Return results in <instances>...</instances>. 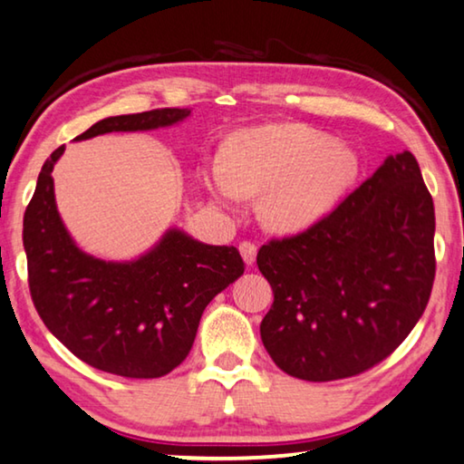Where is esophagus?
I'll use <instances>...</instances> for the list:
<instances>
[{"instance_id":"1","label":"esophagus","mask_w":464,"mask_h":464,"mask_svg":"<svg viewBox=\"0 0 464 464\" xmlns=\"http://www.w3.org/2000/svg\"><path fill=\"white\" fill-rule=\"evenodd\" d=\"M238 248H240V255L246 265H253L256 261V246L253 245V242H240Z\"/></svg>"}]
</instances>
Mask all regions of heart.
<instances>
[{"instance_id": "obj_1", "label": "heart", "mask_w": 464, "mask_h": 464, "mask_svg": "<svg viewBox=\"0 0 464 464\" xmlns=\"http://www.w3.org/2000/svg\"><path fill=\"white\" fill-rule=\"evenodd\" d=\"M360 172L358 151L300 123L250 127L232 135L226 160L211 158L201 180L224 208L261 197L273 232H302L335 208Z\"/></svg>"}]
</instances>
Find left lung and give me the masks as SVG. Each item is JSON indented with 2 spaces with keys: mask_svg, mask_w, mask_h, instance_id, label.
Wrapping results in <instances>:
<instances>
[{
  "mask_svg": "<svg viewBox=\"0 0 464 464\" xmlns=\"http://www.w3.org/2000/svg\"><path fill=\"white\" fill-rule=\"evenodd\" d=\"M434 232V201L405 150L306 232L263 245L256 265L273 306L261 339L271 360L326 382L391 355L428 306Z\"/></svg>",
  "mask_w": 464,
  "mask_h": 464,
  "instance_id": "obj_1",
  "label": "left lung"
}]
</instances>
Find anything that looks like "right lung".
<instances>
[{
    "label": "right lung",
    "mask_w": 464,
    "mask_h": 464,
    "mask_svg": "<svg viewBox=\"0 0 464 464\" xmlns=\"http://www.w3.org/2000/svg\"><path fill=\"white\" fill-rule=\"evenodd\" d=\"M188 109H158L98 121L73 141L112 131L179 125ZM53 151L24 214V250L33 302L47 329L96 370L125 378H160L191 352L208 304L237 282L245 263L237 246H214L169 227L146 253L109 261L83 250L55 201Z\"/></svg>",
    "instance_id": "add662e5"
}]
</instances>
